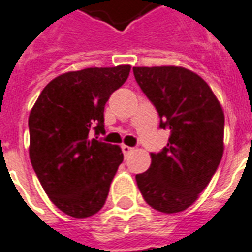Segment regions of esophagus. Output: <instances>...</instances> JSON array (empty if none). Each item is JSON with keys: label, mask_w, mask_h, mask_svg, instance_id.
I'll return each instance as SVG.
<instances>
[{"label": "esophagus", "mask_w": 252, "mask_h": 252, "mask_svg": "<svg viewBox=\"0 0 252 252\" xmlns=\"http://www.w3.org/2000/svg\"><path fill=\"white\" fill-rule=\"evenodd\" d=\"M121 150H123V153H124V155H128V154L131 153L133 148L129 147V146H126V144H123V146H121Z\"/></svg>", "instance_id": "34e87169"}]
</instances>
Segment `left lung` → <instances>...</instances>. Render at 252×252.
Instances as JSON below:
<instances>
[{
    "mask_svg": "<svg viewBox=\"0 0 252 252\" xmlns=\"http://www.w3.org/2000/svg\"><path fill=\"white\" fill-rule=\"evenodd\" d=\"M136 82L157 108L167 146L151 154L136 175L143 198L155 211L188 209L216 173L224 153V112L209 85L185 67H133Z\"/></svg>",
    "mask_w": 252,
    "mask_h": 252,
    "instance_id": "8db88e82",
    "label": "left lung"
}]
</instances>
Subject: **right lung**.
Segmentation results:
<instances>
[{
    "mask_svg": "<svg viewBox=\"0 0 252 252\" xmlns=\"http://www.w3.org/2000/svg\"><path fill=\"white\" fill-rule=\"evenodd\" d=\"M131 66L90 67L64 72L43 89L31 110L30 158L54 205L75 219L104 206L124 159L121 148L89 137L104 132V108Z\"/></svg>",
    "mask_w": 252,
    "mask_h": 252,
    "instance_id": "1",
    "label": "right lung"
}]
</instances>
